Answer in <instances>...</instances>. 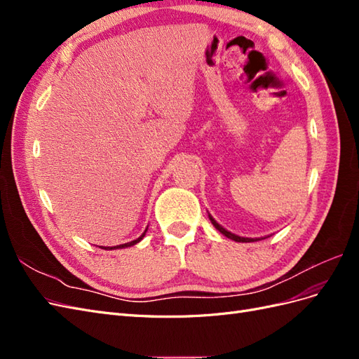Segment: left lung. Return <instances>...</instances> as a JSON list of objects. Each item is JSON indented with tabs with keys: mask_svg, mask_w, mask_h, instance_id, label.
<instances>
[{
	"mask_svg": "<svg viewBox=\"0 0 359 359\" xmlns=\"http://www.w3.org/2000/svg\"><path fill=\"white\" fill-rule=\"evenodd\" d=\"M210 220H211V223L215 226L217 231H220L224 236L231 238V240H233V241H236V243H252V241H257V240H253V238H243V236H238V235H235V233H231L229 231H226L224 227H222L219 223H217L211 215H210Z\"/></svg>",
	"mask_w": 359,
	"mask_h": 359,
	"instance_id": "obj_1",
	"label": "left lung"
}]
</instances>
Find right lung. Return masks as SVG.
Wrapping results in <instances>:
<instances>
[{"label":"right lung","mask_w":359,"mask_h":359,"mask_svg":"<svg viewBox=\"0 0 359 359\" xmlns=\"http://www.w3.org/2000/svg\"><path fill=\"white\" fill-rule=\"evenodd\" d=\"M145 232H147V231H145ZM145 232H144L142 235H140V236L137 238V240H135V241H130V243H126V244H121V245H115V247H102V248H104V250H114V248H126V247H130V245H135L136 243H139L140 240H142Z\"/></svg>","instance_id":"1"}]
</instances>
